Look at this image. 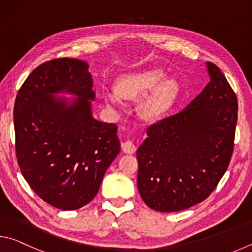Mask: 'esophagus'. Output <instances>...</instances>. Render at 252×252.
Returning a JSON list of instances; mask_svg holds the SVG:
<instances>
[{"mask_svg":"<svg viewBox=\"0 0 252 252\" xmlns=\"http://www.w3.org/2000/svg\"><path fill=\"white\" fill-rule=\"evenodd\" d=\"M121 148H122V151L125 153H129V155H132V153H134L136 150V147L135 144L130 141V140H127V141L123 142L121 144Z\"/></svg>","mask_w":252,"mask_h":252,"instance_id":"34e87169","label":"esophagus"}]
</instances>
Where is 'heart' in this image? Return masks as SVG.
I'll return each instance as SVG.
<instances>
[{
    "label": "heart",
    "mask_w": 252,
    "mask_h": 252,
    "mask_svg": "<svg viewBox=\"0 0 252 252\" xmlns=\"http://www.w3.org/2000/svg\"><path fill=\"white\" fill-rule=\"evenodd\" d=\"M165 73L160 69L144 70L126 74L119 80L116 88L106 89L104 99L109 104L116 105L121 95L129 99H138L145 95L140 102V113L147 119H155L163 114L176 101L179 85L173 79H165Z\"/></svg>",
    "instance_id": "1"
}]
</instances>
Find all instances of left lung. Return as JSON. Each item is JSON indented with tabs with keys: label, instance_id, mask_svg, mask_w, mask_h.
Wrapping results in <instances>:
<instances>
[{
	"label": "left lung",
	"instance_id": "1",
	"mask_svg": "<svg viewBox=\"0 0 252 252\" xmlns=\"http://www.w3.org/2000/svg\"><path fill=\"white\" fill-rule=\"evenodd\" d=\"M210 81L180 112L148 127L136 151L138 190L148 207L181 211L203 201L231 160L238 118L236 93L207 62Z\"/></svg>",
	"mask_w": 252,
	"mask_h": 252
}]
</instances>
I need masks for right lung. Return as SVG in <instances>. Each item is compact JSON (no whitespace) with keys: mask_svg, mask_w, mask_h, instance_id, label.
<instances>
[{"mask_svg":"<svg viewBox=\"0 0 252 252\" xmlns=\"http://www.w3.org/2000/svg\"><path fill=\"white\" fill-rule=\"evenodd\" d=\"M92 87L87 62L55 59L28 76L15 99V150L21 172L43 201L61 210L90 202L120 152L117 125L92 116ZM58 93L78 97H54Z\"/></svg>","mask_w":252,"mask_h":252,"instance_id":"add662e5","label":"right lung"}]
</instances>
